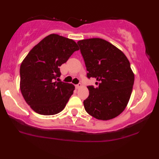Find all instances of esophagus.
Here are the masks:
<instances>
[{"mask_svg":"<svg viewBox=\"0 0 159 159\" xmlns=\"http://www.w3.org/2000/svg\"><path fill=\"white\" fill-rule=\"evenodd\" d=\"M75 87H76V89H79V88L82 87V84H81V83H79V84H77V85H75Z\"/></svg>","mask_w":159,"mask_h":159,"instance_id":"obj_1","label":"esophagus"}]
</instances>
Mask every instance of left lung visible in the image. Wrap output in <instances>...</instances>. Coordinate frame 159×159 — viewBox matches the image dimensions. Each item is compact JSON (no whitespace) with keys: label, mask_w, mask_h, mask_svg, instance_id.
<instances>
[{"label":"left lung","mask_w":159,"mask_h":159,"mask_svg":"<svg viewBox=\"0 0 159 159\" xmlns=\"http://www.w3.org/2000/svg\"><path fill=\"white\" fill-rule=\"evenodd\" d=\"M84 59L87 77L95 78L96 88L88 86L85 111L107 120L124 111L130 98L134 76L130 61L121 50L105 40L95 38L78 41Z\"/></svg>","instance_id":"obj_1"}]
</instances>
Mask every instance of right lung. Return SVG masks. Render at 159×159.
I'll use <instances>...</instances> for the list:
<instances>
[{
    "mask_svg": "<svg viewBox=\"0 0 159 159\" xmlns=\"http://www.w3.org/2000/svg\"><path fill=\"white\" fill-rule=\"evenodd\" d=\"M79 48L74 40L52 34L35 45L20 66V90L35 112L55 115L64 109L75 90L59 80L60 66Z\"/></svg>",
    "mask_w": 159,
    "mask_h": 159,
    "instance_id": "right-lung-1",
    "label": "right lung"
}]
</instances>
